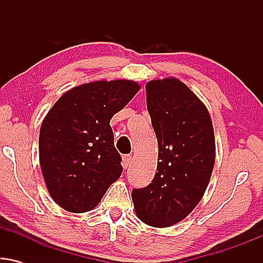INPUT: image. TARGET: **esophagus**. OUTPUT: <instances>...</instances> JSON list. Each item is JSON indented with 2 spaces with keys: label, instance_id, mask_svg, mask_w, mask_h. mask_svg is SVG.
Returning a JSON list of instances; mask_svg holds the SVG:
<instances>
[{
  "label": "esophagus",
  "instance_id": "obj_1",
  "mask_svg": "<svg viewBox=\"0 0 263 263\" xmlns=\"http://www.w3.org/2000/svg\"><path fill=\"white\" fill-rule=\"evenodd\" d=\"M129 163H131V156L129 155H126L122 157V165L123 168H127L129 165Z\"/></svg>",
  "mask_w": 263,
  "mask_h": 263
}]
</instances>
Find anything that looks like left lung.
Segmentation results:
<instances>
[{
	"mask_svg": "<svg viewBox=\"0 0 263 263\" xmlns=\"http://www.w3.org/2000/svg\"><path fill=\"white\" fill-rule=\"evenodd\" d=\"M146 92L158 163L152 183L132 190V201L141 221L167 228L203 198L215 163V137L206 106L177 78L151 80Z\"/></svg>",
	"mask_w": 263,
	"mask_h": 263,
	"instance_id": "1",
	"label": "left lung"
}]
</instances>
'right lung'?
Wrapping results in <instances>:
<instances>
[{"label":"right lung","instance_id":"add662e5","mask_svg":"<svg viewBox=\"0 0 263 263\" xmlns=\"http://www.w3.org/2000/svg\"><path fill=\"white\" fill-rule=\"evenodd\" d=\"M141 86L99 80L75 86L54 104L39 134V163L50 197L70 213L92 210L122 173L110 120Z\"/></svg>","mask_w":263,"mask_h":263}]
</instances>
